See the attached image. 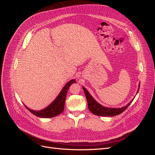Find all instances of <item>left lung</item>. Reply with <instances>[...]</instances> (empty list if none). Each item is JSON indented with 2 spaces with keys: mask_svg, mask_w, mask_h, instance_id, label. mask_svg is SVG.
I'll return each mask as SVG.
<instances>
[{
  "mask_svg": "<svg viewBox=\"0 0 155 155\" xmlns=\"http://www.w3.org/2000/svg\"><path fill=\"white\" fill-rule=\"evenodd\" d=\"M83 88L84 92L85 94V96L88 102V109L90 110V111L92 114L97 116H114L116 115H118L121 113H122L125 110H126L127 108L129 106V105L132 103V101L134 100L133 99V100H131V101L129 102L126 106L121 108H118V109H116V108L105 107L98 104V103L91 96V95L89 94V92L87 91V89L85 87H83ZM139 88H140V85H139ZM139 88L138 90V92L139 91Z\"/></svg>",
  "mask_w": 155,
  "mask_h": 155,
  "instance_id": "8db88e82",
  "label": "left lung"
}]
</instances>
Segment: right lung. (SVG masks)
Segmentation results:
<instances>
[{"label": "right lung", "instance_id": "right-lung-1", "mask_svg": "<svg viewBox=\"0 0 155 155\" xmlns=\"http://www.w3.org/2000/svg\"><path fill=\"white\" fill-rule=\"evenodd\" d=\"M75 83H76L75 79H72V80L68 82L66 84V85L63 87L62 91H61L58 96L56 97V99L50 105H48L43 110L36 111L28 109L26 105L25 106L28 110L35 116L40 117V118H53V117L58 116L63 112L64 105L65 100H66V96L68 90L70 85Z\"/></svg>", "mask_w": 155, "mask_h": 155}]
</instances>
